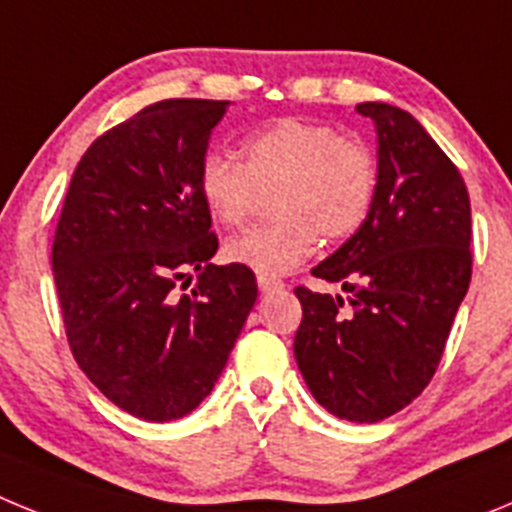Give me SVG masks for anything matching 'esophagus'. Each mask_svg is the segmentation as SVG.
Wrapping results in <instances>:
<instances>
[{
	"label": "esophagus",
	"instance_id": "34e87169",
	"mask_svg": "<svg viewBox=\"0 0 512 512\" xmlns=\"http://www.w3.org/2000/svg\"><path fill=\"white\" fill-rule=\"evenodd\" d=\"M284 287V282L282 279H277V277H271V274H259V289L261 292H277V289H282Z\"/></svg>",
	"mask_w": 512,
	"mask_h": 512
}]
</instances>
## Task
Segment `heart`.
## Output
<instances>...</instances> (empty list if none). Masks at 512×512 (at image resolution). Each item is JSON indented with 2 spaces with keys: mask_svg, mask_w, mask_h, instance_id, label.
Masks as SVG:
<instances>
[{
  "mask_svg": "<svg viewBox=\"0 0 512 512\" xmlns=\"http://www.w3.org/2000/svg\"><path fill=\"white\" fill-rule=\"evenodd\" d=\"M197 187L207 212L230 228L246 223L261 192L274 189L277 217L230 238L225 259L259 274H282L305 259L318 235L341 241L366 223L377 194V161L336 125L282 117L243 140V161L207 153Z\"/></svg>",
  "mask_w": 512,
  "mask_h": 512,
  "instance_id": "b5f03b06",
  "label": "heart"
}]
</instances>
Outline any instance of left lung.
<instances>
[{
	"label": "left lung",
	"instance_id": "1",
	"mask_svg": "<svg viewBox=\"0 0 512 512\" xmlns=\"http://www.w3.org/2000/svg\"><path fill=\"white\" fill-rule=\"evenodd\" d=\"M379 135L366 223L312 277L351 292L295 287V359L336 418L377 423L428 387L472 279V212L459 169L400 107L364 102Z\"/></svg>",
	"mask_w": 512,
	"mask_h": 512
}]
</instances>
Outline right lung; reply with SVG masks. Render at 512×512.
Here are the masks:
<instances>
[{"mask_svg":"<svg viewBox=\"0 0 512 512\" xmlns=\"http://www.w3.org/2000/svg\"><path fill=\"white\" fill-rule=\"evenodd\" d=\"M228 102L161 99L81 156L53 235V279L81 372L135 418L166 423L212 392L259 287L248 266H215L197 187ZM198 274L192 293L179 281Z\"/></svg>","mask_w":512,"mask_h":512,"instance_id":"right-lung-1","label":"right lung"}]
</instances>
